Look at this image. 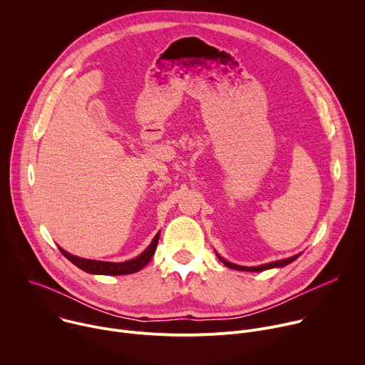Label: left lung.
<instances>
[{
	"mask_svg": "<svg viewBox=\"0 0 365 365\" xmlns=\"http://www.w3.org/2000/svg\"><path fill=\"white\" fill-rule=\"evenodd\" d=\"M220 257V255H218ZM299 255H293L290 258H284V259H280V262H273V263H269V264H263V266H258V267H242V266H237V264H232L230 262H227V259L221 258V262L230 267V269H234V270H242V272H264V270H269V269H273V267H283V266H287L290 264L292 262H294V259L297 258Z\"/></svg>",
	"mask_w": 365,
	"mask_h": 365,
	"instance_id": "8db88e82",
	"label": "left lung"
}]
</instances>
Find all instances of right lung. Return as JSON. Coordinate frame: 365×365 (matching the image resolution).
<instances>
[{
  "label": "right lung",
  "mask_w": 365,
  "mask_h": 365,
  "mask_svg": "<svg viewBox=\"0 0 365 365\" xmlns=\"http://www.w3.org/2000/svg\"><path fill=\"white\" fill-rule=\"evenodd\" d=\"M159 237L160 232L155 234V237L153 238L151 244L135 258L128 259V262L124 263H108V262H96V259H86V258H81L76 255H72L69 252H66L65 250H62L59 247V250L62 251V254L72 262L76 267H79L81 270L91 273V274H106V276H123V274H131V273H137L138 270H141L143 267L147 266V263L151 259V257L155 252V248H158V242H159Z\"/></svg>",
  "instance_id": "obj_1"
}]
</instances>
